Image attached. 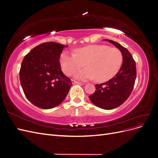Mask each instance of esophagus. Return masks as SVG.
I'll use <instances>...</instances> for the list:
<instances>
[{
	"mask_svg": "<svg viewBox=\"0 0 158 158\" xmlns=\"http://www.w3.org/2000/svg\"><path fill=\"white\" fill-rule=\"evenodd\" d=\"M72 83L73 84H84V83H82V82H78V81H76V80H72Z\"/></svg>",
	"mask_w": 158,
	"mask_h": 158,
	"instance_id": "esophagus-1",
	"label": "esophagus"
}]
</instances>
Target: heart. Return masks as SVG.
<instances>
[{
    "label": "heart",
    "mask_w": 158,
    "mask_h": 158,
    "mask_svg": "<svg viewBox=\"0 0 158 158\" xmlns=\"http://www.w3.org/2000/svg\"><path fill=\"white\" fill-rule=\"evenodd\" d=\"M60 64L63 73L73 75L76 70L85 66L88 68L78 72V79H93L103 82L111 79L120 70L123 60L121 50L105 45H91L76 49L75 53L63 52Z\"/></svg>",
    "instance_id": "1"
}]
</instances>
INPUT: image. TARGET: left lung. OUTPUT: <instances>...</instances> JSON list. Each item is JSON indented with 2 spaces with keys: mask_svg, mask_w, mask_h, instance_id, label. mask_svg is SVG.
Masks as SVG:
<instances>
[{
  "mask_svg": "<svg viewBox=\"0 0 158 158\" xmlns=\"http://www.w3.org/2000/svg\"><path fill=\"white\" fill-rule=\"evenodd\" d=\"M111 43L121 50L123 63L117 74L107 82L95 85V92L89 98L95 106L103 109H113L120 106L130 96L136 78V62L131 52L118 43Z\"/></svg>",
  "mask_w": 158,
  "mask_h": 158,
  "instance_id": "8db88e82",
  "label": "left lung"
}]
</instances>
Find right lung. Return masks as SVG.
Segmentation results:
<instances>
[{"instance_id": "add662e5", "label": "right lung", "mask_w": 158, "mask_h": 158, "mask_svg": "<svg viewBox=\"0 0 158 158\" xmlns=\"http://www.w3.org/2000/svg\"><path fill=\"white\" fill-rule=\"evenodd\" d=\"M65 47L68 46L44 43L31 49L22 60V88L27 99L37 107L48 109L59 106L73 85L60 67V56Z\"/></svg>"}]
</instances>
